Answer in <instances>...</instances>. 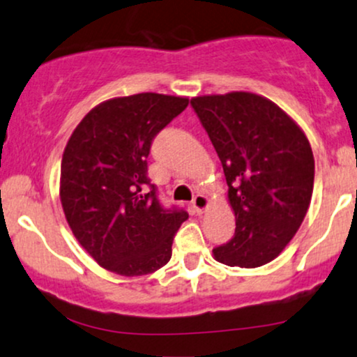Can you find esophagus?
<instances>
[{
	"label": "esophagus",
	"mask_w": 357,
	"mask_h": 357,
	"mask_svg": "<svg viewBox=\"0 0 357 357\" xmlns=\"http://www.w3.org/2000/svg\"><path fill=\"white\" fill-rule=\"evenodd\" d=\"M192 207H194V211L200 215V213H204L208 208V199L202 194L195 195V199L192 200Z\"/></svg>",
	"instance_id": "34e87169"
}]
</instances>
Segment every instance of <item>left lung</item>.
Wrapping results in <instances>:
<instances>
[{
    "label": "left lung",
    "instance_id": "1",
    "mask_svg": "<svg viewBox=\"0 0 357 357\" xmlns=\"http://www.w3.org/2000/svg\"><path fill=\"white\" fill-rule=\"evenodd\" d=\"M219 155L236 234L213 249L225 266L254 269L292 241L311 204L314 155L286 112L249 91L190 100Z\"/></svg>",
    "mask_w": 357,
    "mask_h": 357
}]
</instances>
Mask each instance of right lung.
<instances>
[{"instance_id":"right-lung-1","label":"right lung","mask_w":357,"mask_h":357,"mask_svg":"<svg viewBox=\"0 0 357 357\" xmlns=\"http://www.w3.org/2000/svg\"><path fill=\"white\" fill-rule=\"evenodd\" d=\"M187 105L172 95L120 96L91 108L71 133L61 160V207L73 236L103 269L133 278L170 261L188 213L163 208L146 158L157 133Z\"/></svg>"}]
</instances>
